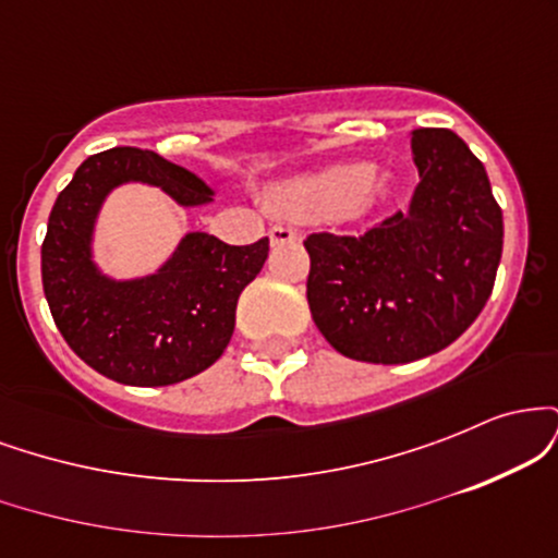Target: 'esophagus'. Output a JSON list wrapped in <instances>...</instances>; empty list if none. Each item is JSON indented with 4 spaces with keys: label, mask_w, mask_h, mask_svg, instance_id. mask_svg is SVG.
I'll return each mask as SVG.
<instances>
[{
    "label": "esophagus",
    "mask_w": 558,
    "mask_h": 558,
    "mask_svg": "<svg viewBox=\"0 0 558 558\" xmlns=\"http://www.w3.org/2000/svg\"><path fill=\"white\" fill-rule=\"evenodd\" d=\"M299 241V230L288 228V226H272L270 228V243L272 246H280V243H293Z\"/></svg>",
    "instance_id": "34e87169"
}]
</instances>
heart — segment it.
<instances>
[{"instance_id":"1","label":"heart","mask_w":558,"mask_h":558,"mask_svg":"<svg viewBox=\"0 0 558 558\" xmlns=\"http://www.w3.org/2000/svg\"><path fill=\"white\" fill-rule=\"evenodd\" d=\"M393 194V178L375 170L367 162L336 165L319 170L315 175L293 178L275 189V204L280 213L301 217V220H328V217H356L369 215Z\"/></svg>"}]
</instances>
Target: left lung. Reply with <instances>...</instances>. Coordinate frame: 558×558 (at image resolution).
<instances>
[{"label": "left lung", "instance_id": "left-lung-1", "mask_svg": "<svg viewBox=\"0 0 558 558\" xmlns=\"http://www.w3.org/2000/svg\"><path fill=\"white\" fill-rule=\"evenodd\" d=\"M412 155L422 181L407 213L304 241L312 317L349 360L407 364L446 349L496 283L504 217L483 162L448 128L412 131Z\"/></svg>", "mask_w": 558, "mask_h": 558}]
</instances>
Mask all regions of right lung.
<instances>
[{"label": "right lung", "mask_w": 558, "mask_h": 558, "mask_svg": "<svg viewBox=\"0 0 558 558\" xmlns=\"http://www.w3.org/2000/svg\"><path fill=\"white\" fill-rule=\"evenodd\" d=\"M159 185L183 207L213 202L194 172L155 151L114 146L88 157L57 196L41 243V280L57 330L96 373L123 386L189 380L220 360L235 328L241 291L257 278L270 241L230 246L189 233L159 272L105 278L92 262V233L114 185Z\"/></svg>", "instance_id": "obj_1"}]
</instances>
